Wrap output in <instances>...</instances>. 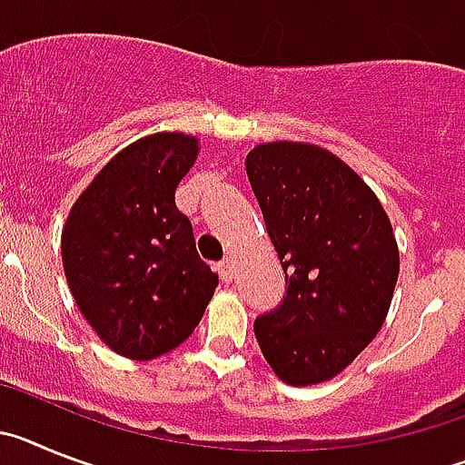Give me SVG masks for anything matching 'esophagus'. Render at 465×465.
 I'll list each match as a JSON object with an SVG mask.
<instances>
[{"label":"esophagus","mask_w":465,"mask_h":465,"mask_svg":"<svg viewBox=\"0 0 465 465\" xmlns=\"http://www.w3.org/2000/svg\"><path fill=\"white\" fill-rule=\"evenodd\" d=\"M217 273H220V278L224 282H229L233 278V266H232V262L229 260H224V262H220V264H217Z\"/></svg>","instance_id":"34e87169"}]
</instances>
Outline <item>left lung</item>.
<instances>
[{
	"mask_svg": "<svg viewBox=\"0 0 465 465\" xmlns=\"http://www.w3.org/2000/svg\"><path fill=\"white\" fill-rule=\"evenodd\" d=\"M245 171L288 285L255 321L260 349L281 381H328L386 321L401 272L391 220L361 175L316 144H257Z\"/></svg>",
	"mask_w": 465,
	"mask_h": 465,
	"instance_id": "1",
	"label": "left lung"
}]
</instances>
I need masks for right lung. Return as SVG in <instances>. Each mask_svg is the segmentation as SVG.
<instances>
[{
    "label": "right lung",
    "instance_id": "obj_1",
    "mask_svg": "<svg viewBox=\"0 0 465 465\" xmlns=\"http://www.w3.org/2000/svg\"><path fill=\"white\" fill-rule=\"evenodd\" d=\"M199 140L156 133L121 149L72 205L63 266L95 334L124 358L152 361L199 325L217 273L196 252L175 189Z\"/></svg>",
    "mask_w": 465,
    "mask_h": 465
}]
</instances>
